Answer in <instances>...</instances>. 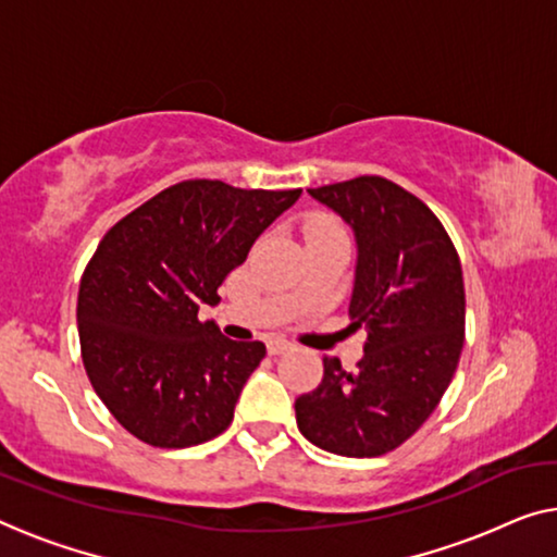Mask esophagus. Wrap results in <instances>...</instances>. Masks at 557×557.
<instances>
[{"label":"esophagus","mask_w":557,"mask_h":557,"mask_svg":"<svg viewBox=\"0 0 557 557\" xmlns=\"http://www.w3.org/2000/svg\"><path fill=\"white\" fill-rule=\"evenodd\" d=\"M289 347H293V345H289L287 339L275 337V339H270V343H268V352H270V355H282V352H287Z\"/></svg>","instance_id":"1"}]
</instances>
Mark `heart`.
Returning a JSON list of instances; mask_svg holds the SVG:
<instances>
[{
	"label": "heart",
	"instance_id": "b5f03b06",
	"mask_svg": "<svg viewBox=\"0 0 557 557\" xmlns=\"http://www.w3.org/2000/svg\"><path fill=\"white\" fill-rule=\"evenodd\" d=\"M305 232H307V239L320 237V235H345L343 227H339L335 220L325 218V214H314V218L307 222Z\"/></svg>",
	"mask_w": 557,
	"mask_h": 557
}]
</instances>
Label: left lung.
<instances>
[{"label": "left lung", "instance_id": "left-lung-1", "mask_svg": "<svg viewBox=\"0 0 557 557\" xmlns=\"http://www.w3.org/2000/svg\"><path fill=\"white\" fill-rule=\"evenodd\" d=\"M307 193L358 239L350 327L368 330V339L358 370L322 360V383L295 400L297 428L327 453L377 458L418 433L458 370L460 257L433 210L377 174Z\"/></svg>", "mask_w": 557, "mask_h": 557}]
</instances>
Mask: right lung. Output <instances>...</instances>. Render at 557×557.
Here are the masks:
<instances>
[{
	"instance_id": "add662e5",
	"label": "right lung",
	"mask_w": 557,
	"mask_h": 557,
	"mask_svg": "<svg viewBox=\"0 0 557 557\" xmlns=\"http://www.w3.org/2000/svg\"><path fill=\"white\" fill-rule=\"evenodd\" d=\"M302 189L177 182L122 218L79 282L82 362L114 420L152 447H193L235 418L264 358L257 339H230L199 305L247 260L255 239Z\"/></svg>"
}]
</instances>
